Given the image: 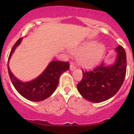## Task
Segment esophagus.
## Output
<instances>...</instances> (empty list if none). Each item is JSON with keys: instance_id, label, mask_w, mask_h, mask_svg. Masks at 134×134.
Here are the masks:
<instances>
[{"instance_id": "esophagus-1", "label": "esophagus", "mask_w": 134, "mask_h": 134, "mask_svg": "<svg viewBox=\"0 0 134 134\" xmlns=\"http://www.w3.org/2000/svg\"><path fill=\"white\" fill-rule=\"evenodd\" d=\"M76 68V67L75 66L74 64V63H71L70 65V70H71V71H73L74 70H75Z\"/></svg>"}]
</instances>
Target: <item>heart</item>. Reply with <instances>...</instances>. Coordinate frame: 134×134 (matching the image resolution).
I'll return each instance as SVG.
<instances>
[{"instance_id": "1", "label": "heart", "mask_w": 134, "mask_h": 134, "mask_svg": "<svg viewBox=\"0 0 134 134\" xmlns=\"http://www.w3.org/2000/svg\"><path fill=\"white\" fill-rule=\"evenodd\" d=\"M104 50V46L95 41H87L72 50V53L79 55L78 62L83 67H91L99 62Z\"/></svg>"}]
</instances>
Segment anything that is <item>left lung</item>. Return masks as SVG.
I'll use <instances>...</instances> for the list:
<instances>
[{
  "mask_svg": "<svg viewBox=\"0 0 134 134\" xmlns=\"http://www.w3.org/2000/svg\"><path fill=\"white\" fill-rule=\"evenodd\" d=\"M116 60L111 65L102 62L91 71H82L81 82L77 85L83 98L93 103H101L110 99L120 90L126 75L127 58L124 48L118 45Z\"/></svg>",
  "mask_w": 134,
  "mask_h": 134,
  "instance_id": "1",
  "label": "left lung"
}]
</instances>
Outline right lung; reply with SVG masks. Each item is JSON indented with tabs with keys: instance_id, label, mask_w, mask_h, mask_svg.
I'll return each instance as SVG.
<instances>
[{
	"instance_id": "add662e5",
	"label": "right lung",
	"mask_w": 134,
	"mask_h": 134,
	"mask_svg": "<svg viewBox=\"0 0 134 134\" xmlns=\"http://www.w3.org/2000/svg\"><path fill=\"white\" fill-rule=\"evenodd\" d=\"M22 39V38H19L14 44L9 56L7 69L9 77L15 89L21 96L32 101H43L54 93L58 84L60 75L69 69V63L52 61L40 76L36 79L25 82L19 81L10 71L9 62L13 52L21 43Z\"/></svg>"
}]
</instances>
